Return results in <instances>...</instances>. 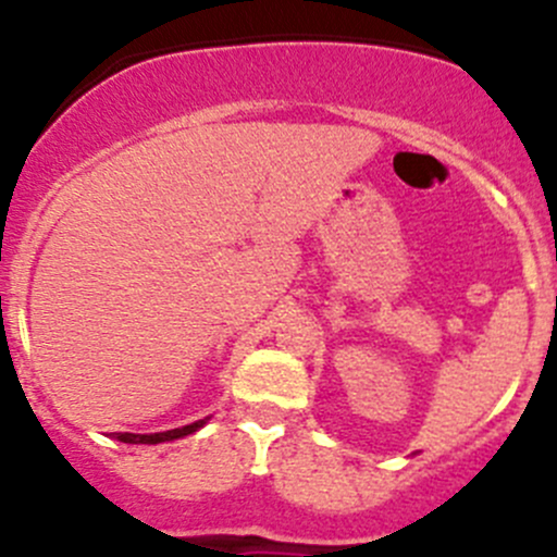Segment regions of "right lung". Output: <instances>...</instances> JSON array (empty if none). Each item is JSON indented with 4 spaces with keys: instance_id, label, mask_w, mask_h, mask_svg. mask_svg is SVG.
Segmentation results:
<instances>
[{
    "instance_id": "right-lung-1",
    "label": "right lung",
    "mask_w": 557,
    "mask_h": 557,
    "mask_svg": "<svg viewBox=\"0 0 557 557\" xmlns=\"http://www.w3.org/2000/svg\"><path fill=\"white\" fill-rule=\"evenodd\" d=\"M205 423H207V418L205 420H196V423H190V425H183V429L164 431V434H117V442H126V445H159V442L183 440V436H188V434H194V431H199Z\"/></svg>"
}]
</instances>
